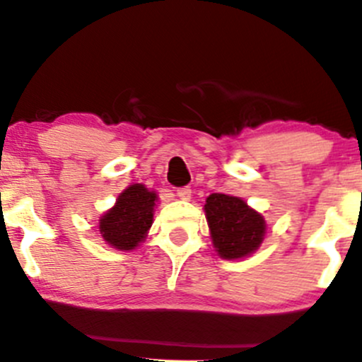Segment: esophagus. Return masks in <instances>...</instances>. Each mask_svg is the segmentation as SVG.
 <instances>
[{"instance_id": "1", "label": "esophagus", "mask_w": 362, "mask_h": 362, "mask_svg": "<svg viewBox=\"0 0 362 362\" xmlns=\"http://www.w3.org/2000/svg\"><path fill=\"white\" fill-rule=\"evenodd\" d=\"M190 196H192V190H190V187H180V189H177V197H178V199L189 201Z\"/></svg>"}]
</instances>
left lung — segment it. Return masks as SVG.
Segmentation results:
<instances>
[{
	"mask_svg": "<svg viewBox=\"0 0 362 362\" xmlns=\"http://www.w3.org/2000/svg\"><path fill=\"white\" fill-rule=\"evenodd\" d=\"M204 213L214 249L223 259L251 256L264 239V218L240 197L211 194L206 199Z\"/></svg>",
	"mask_w": 362,
	"mask_h": 362,
	"instance_id": "obj_1",
	"label": "left lung"
}]
</instances>
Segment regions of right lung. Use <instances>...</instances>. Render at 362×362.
<instances>
[{"mask_svg": "<svg viewBox=\"0 0 362 362\" xmlns=\"http://www.w3.org/2000/svg\"><path fill=\"white\" fill-rule=\"evenodd\" d=\"M158 196L142 184L127 187L117 202L99 218V233L106 244L118 251H132L148 237L153 225Z\"/></svg>", "mask_w": 362, "mask_h": 362, "instance_id": "add662e5", "label": "right lung"}]
</instances>
